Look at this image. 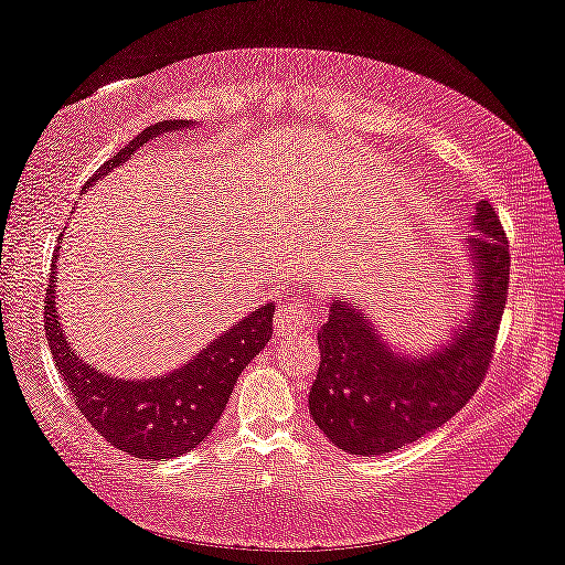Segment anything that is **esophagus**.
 Here are the masks:
<instances>
[{
    "mask_svg": "<svg viewBox=\"0 0 565 565\" xmlns=\"http://www.w3.org/2000/svg\"><path fill=\"white\" fill-rule=\"evenodd\" d=\"M309 327H313V313L309 309H303V306L286 303V306H279V311H276V323H274L276 337L291 339Z\"/></svg>",
    "mask_w": 565,
    "mask_h": 565,
    "instance_id": "34e87169",
    "label": "esophagus"
}]
</instances>
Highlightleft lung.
<instances>
[{"label":"left lung","mask_w":565,"mask_h":565,"mask_svg":"<svg viewBox=\"0 0 565 565\" xmlns=\"http://www.w3.org/2000/svg\"><path fill=\"white\" fill-rule=\"evenodd\" d=\"M476 236L463 244L476 276L471 311L431 353H401L361 306L333 299L319 331L321 363L309 411L333 446L381 456L418 441L461 411L489 374L509 294V238L489 202L476 204Z\"/></svg>","instance_id":"1"}]
</instances>
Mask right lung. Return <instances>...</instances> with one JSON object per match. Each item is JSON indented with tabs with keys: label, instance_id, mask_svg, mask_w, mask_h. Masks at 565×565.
<instances>
[{
	"label": "right lung",
	"instance_id": "right-lung-1",
	"mask_svg": "<svg viewBox=\"0 0 565 565\" xmlns=\"http://www.w3.org/2000/svg\"><path fill=\"white\" fill-rule=\"evenodd\" d=\"M186 127L189 121L181 119L151 124L127 147L119 149L117 157L99 167L84 189L107 177L111 169L121 167L139 147H147L149 139L167 137V134ZM191 127H196V124H191ZM54 279L56 264H52L44 301V329L56 361V371L62 374L82 416L114 448L127 451L134 458L161 461V458L194 451L212 434L216 420L222 418L238 374L266 347L274 331V306L264 303L242 321H236L222 337H216L184 366L154 379H117L82 361L76 349L66 341L60 313H56Z\"/></svg>",
	"mask_w": 565,
	"mask_h": 565
}]
</instances>
